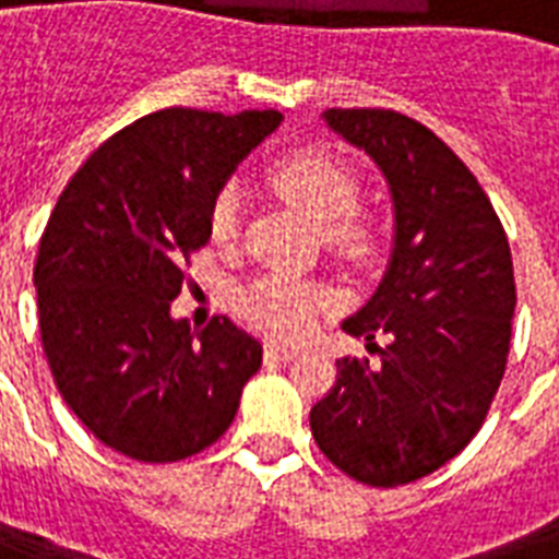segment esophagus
<instances>
[{"mask_svg":"<svg viewBox=\"0 0 559 559\" xmlns=\"http://www.w3.org/2000/svg\"><path fill=\"white\" fill-rule=\"evenodd\" d=\"M266 357L278 359V362H289L293 357H298V350L287 348V345H278V342H270V345H266Z\"/></svg>","mask_w":559,"mask_h":559,"instance_id":"1","label":"esophagus"}]
</instances>
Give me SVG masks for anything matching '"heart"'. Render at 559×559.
Listing matches in <instances>:
<instances>
[{
  "instance_id": "1",
  "label": "heart",
  "mask_w": 559,
  "mask_h": 559,
  "mask_svg": "<svg viewBox=\"0 0 559 559\" xmlns=\"http://www.w3.org/2000/svg\"><path fill=\"white\" fill-rule=\"evenodd\" d=\"M275 191L301 209L310 219L324 226L328 243L345 258L366 261L373 252V235L366 223L350 217L357 209L359 182L348 165L328 153H298L272 170ZM243 197L235 186H226L211 205V237L226 243L240 231ZM246 319L278 340H298L316 324L319 313L333 307V293L319 284H301L287 278L254 281L243 298Z\"/></svg>"
}]
</instances>
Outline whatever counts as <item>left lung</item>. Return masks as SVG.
I'll return each instance as SVG.
<instances>
[{
    "label": "left lung",
    "instance_id": "left-lung-1",
    "mask_svg": "<svg viewBox=\"0 0 559 559\" xmlns=\"http://www.w3.org/2000/svg\"><path fill=\"white\" fill-rule=\"evenodd\" d=\"M389 182L394 240L373 296L342 322L380 366L336 359L310 429L328 459L371 487L408 485L455 459L502 382L516 307L511 246L478 179L447 144L391 109H324Z\"/></svg>",
    "mask_w": 559,
    "mask_h": 559
}]
</instances>
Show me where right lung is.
I'll list each match as a JSON object with an SVG mask.
<instances>
[{
    "label": "right lung",
    "mask_w": 559,
    "mask_h": 559,
    "mask_svg": "<svg viewBox=\"0 0 559 559\" xmlns=\"http://www.w3.org/2000/svg\"><path fill=\"white\" fill-rule=\"evenodd\" d=\"M284 121L170 107L104 142L57 200L39 240V336L66 406L127 459L168 464L226 432L263 348L231 319L170 316L211 205Z\"/></svg>",
    "instance_id": "add662e5"
}]
</instances>
